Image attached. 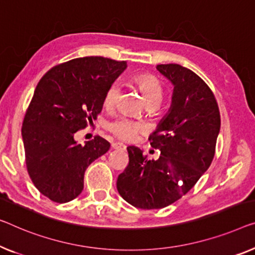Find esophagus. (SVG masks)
I'll return each instance as SVG.
<instances>
[{
  "label": "esophagus",
  "mask_w": 255,
  "mask_h": 255,
  "mask_svg": "<svg viewBox=\"0 0 255 255\" xmlns=\"http://www.w3.org/2000/svg\"><path fill=\"white\" fill-rule=\"evenodd\" d=\"M112 147L116 150H126V145H125L124 143H120V142L112 143Z\"/></svg>",
  "instance_id": "obj_1"
}]
</instances>
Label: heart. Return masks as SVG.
<instances>
[{"label": "heart", "instance_id": "b5f03b06", "mask_svg": "<svg viewBox=\"0 0 255 255\" xmlns=\"http://www.w3.org/2000/svg\"><path fill=\"white\" fill-rule=\"evenodd\" d=\"M134 82L138 87L140 93L143 94L144 100L147 106H159L161 103L162 97H164V88L159 80L150 74H142L134 79ZM120 95V85L119 83H113L106 90L104 96V105L108 108H112L117 103L118 98ZM110 131L121 139L131 140L137 136L138 132L142 130V126L126 118H119L111 121L108 125Z\"/></svg>", "mask_w": 255, "mask_h": 255}]
</instances>
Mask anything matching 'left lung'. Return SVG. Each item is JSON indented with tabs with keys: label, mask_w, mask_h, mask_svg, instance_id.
<instances>
[{
	"label": "left lung",
	"mask_w": 255,
	"mask_h": 255,
	"mask_svg": "<svg viewBox=\"0 0 255 255\" xmlns=\"http://www.w3.org/2000/svg\"><path fill=\"white\" fill-rule=\"evenodd\" d=\"M157 70L174 86L168 113L149 137L161 154L147 160L137 146H128L129 164L117 181L120 196L143 210L168 206L193 188L212 164L221 127L214 94L203 79L178 64Z\"/></svg>",
	"instance_id": "8db88e82"
}]
</instances>
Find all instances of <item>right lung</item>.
I'll return each mask as SVG.
<instances>
[{
  "label": "right lung",
  "instance_id": "add662e5",
  "mask_svg": "<svg viewBox=\"0 0 255 255\" xmlns=\"http://www.w3.org/2000/svg\"><path fill=\"white\" fill-rule=\"evenodd\" d=\"M126 67V62L83 57L52 67L37 83L21 128L26 167L36 189L55 203L77 198L86 169L109 151L101 136L81 145L74 134L96 119L106 90Z\"/></svg>",
  "mask_w": 255,
  "mask_h": 255
}]
</instances>
